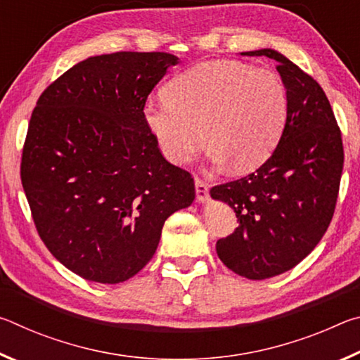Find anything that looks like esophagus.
<instances>
[{"label":"esophagus","mask_w":360,"mask_h":360,"mask_svg":"<svg viewBox=\"0 0 360 360\" xmlns=\"http://www.w3.org/2000/svg\"><path fill=\"white\" fill-rule=\"evenodd\" d=\"M208 191H210V187L205 181H202L200 178L195 179V192H197V202L198 203L208 202Z\"/></svg>","instance_id":"34e87169"}]
</instances>
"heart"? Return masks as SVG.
Listing matches in <instances>:
<instances>
[{
    "mask_svg": "<svg viewBox=\"0 0 360 360\" xmlns=\"http://www.w3.org/2000/svg\"><path fill=\"white\" fill-rule=\"evenodd\" d=\"M288 109V92L276 72L238 60H212L176 76L165 98L146 103L143 117L174 165L191 162L208 138L211 163H231L233 172L248 173L276 149Z\"/></svg>",
    "mask_w": 360,
    "mask_h": 360,
    "instance_id": "obj_1",
    "label": "heart"
}]
</instances>
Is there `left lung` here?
I'll list each match as a JSON object with an SVG mask.
<instances>
[{"label":"left lung","instance_id":"left-lung-1","mask_svg":"<svg viewBox=\"0 0 360 360\" xmlns=\"http://www.w3.org/2000/svg\"><path fill=\"white\" fill-rule=\"evenodd\" d=\"M268 57L288 92V122L271 157L246 178L212 187L240 225L217 241L222 264L243 278H273L313 251L332 221L343 172V143L324 90L275 49L241 52Z\"/></svg>","mask_w":360,"mask_h":360}]
</instances>
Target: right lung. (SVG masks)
I'll return each instance as SVG.
<instances>
[{"label": "right lung", "mask_w": 360, "mask_h": 360, "mask_svg": "<svg viewBox=\"0 0 360 360\" xmlns=\"http://www.w3.org/2000/svg\"><path fill=\"white\" fill-rule=\"evenodd\" d=\"M179 58L167 52L89 57L39 96L22 154V186L41 240L84 279L117 284L155 254L193 178L162 155L143 108Z\"/></svg>", "instance_id": "1"}]
</instances>
